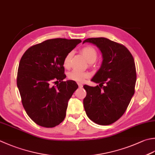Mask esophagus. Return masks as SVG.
Returning a JSON list of instances; mask_svg holds the SVG:
<instances>
[{
    "label": "esophagus",
    "mask_w": 155,
    "mask_h": 155,
    "mask_svg": "<svg viewBox=\"0 0 155 155\" xmlns=\"http://www.w3.org/2000/svg\"><path fill=\"white\" fill-rule=\"evenodd\" d=\"M78 87H83V84L80 83H78Z\"/></svg>",
    "instance_id": "1"
}]
</instances>
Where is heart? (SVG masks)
Returning <instances> with one entry per match:
<instances>
[{
  "mask_svg": "<svg viewBox=\"0 0 155 155\" xmlns=\"http://www.w3.org/2000/svg\"><path fill=\"white\" fill-rule=\"evenodd\" d=\"M81 51V54H83V56L85 58V59L89 63L95 62L97 59V52L96 50L93 47L90 46V45L83 48ZM71 58L72 52H69L65 56L64 60V66L66 68L70 67ZM89 74L87 73V72H81L78 71H76V70H74V71L69 72L68 75V77L70 80L76 82H81V83H83L87 78H89Z\"/></svg>",
  "mask_w": 155,
  "mask_h": 155,
  "instance_id": "b5f03b06",
  "label": "heart"
}]
</instances>
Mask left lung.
Returning a JSON list of instances; mask_svg holds the SVG:
<instances>
[{
	"label": "left lung",
	"mask_w": 155,
	"mask_h": 155,
	"mask_svg": "<svg viewBox=\"0 0 155 155\" xmlns=\"http://www.w3.org/2000/svg\"><path fill=\"white\" fill-rule=\"evenodd\" d=\"M102 53L103 62L91 81L96 87L84 84L83 100L88 117L99 125H110L126 111L135 91L136 72L131 53L122 44L105 38H88Z\"/></svg>",
	"instance_id": "obj_1"
}]
</instances>
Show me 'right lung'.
Wrapping results in <instances>:
<instances>
[{
  "label": "right lung",
  "mask_w": 155,
  "mask_h": 155,
  "mask_svg": "<svg viewBox=\"0 0 155 155\" xmlns=\"http://www.w3.org/2000/svg\"><path fill=\"white\" fill-rule=\"evenodd\" d=\"M81 42V39H48L30 47L21 57L17 87L27 114L38 125L53 128L64 120L68 101L78 84L74 81H63L64 60ZM52 82L57 86H51Z\"/></svg>",
  "instance_id": "right-lung-1"
}]
</instances>
